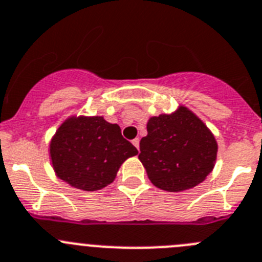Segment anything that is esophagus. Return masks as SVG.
Returning a JSON list of instances; mask_svg holds the SVG:
<instances>
[{"label":"esophagus","instance_id":"1","mask_svg":"<svg viewBox=\"0 0 262 262\" xmlns=\"http://www.w3.org/2000/svg\"><path fill=\"white\" fill-rule=\"evenodd\" d=\"M133 144H134V145H135L136 149L139 150V145H140V139H139V138L134 139V140H133Z\"/></svg>","mask_w":262,"mask_h":262}]
</instances>
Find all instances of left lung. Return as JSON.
I'll list each match as a JSON object with an SVG mask.
<instances>
[{"label":"left lung","instance_id":"left-lung-1","mask_svg":"<svg viewBox=\"0 0 262 262\" xmlns=\"http://www.w3.org/2000/svg\"><path fill=\"white\" fill-rule=\"evenodd\" d=\"M147 131L148 135L140 140L139 160L158 188L170 192L192 188L213 170L217 141L187 107L152 117Z\"/></svg>","mask_w":262,"mask_h":262}]
</instances>
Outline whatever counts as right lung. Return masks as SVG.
Masks as SVG:
<instances>
[{
  "label": "right lung",
  "mask_w": 262,
  "mask_h": 262,
  "mask_svg": "<svg viewBox=\"0 0 262 262\" xmlns=\"http://www.w3.org/2000/svg\"><path fill=\"white\" fill-rule=\"evenodd\" d=\"M138 149L122 136L121 127L102 117H73L50 141L57 177L83 191H97L115 179L117 171Z\"/></svg>",
  "instance_id": "1"
}]
</instances>
